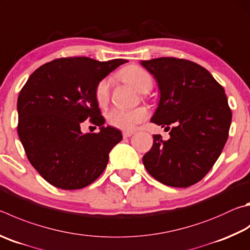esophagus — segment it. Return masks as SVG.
<instances>
[{
	"instance_id": "esophagus-1",
	"label": "esophagus",
	"mask_w": 250,
	"mask_h": 250,
	"mask_svg": "<svg viewBox=\"0 0 250 250\" xmlns=\"http://www.w3.org/2000/svg\"><path fill=\"white\" fill-rule=\"evenodd\" d=\"M134 132L133 131H124V132H122V137H124L125 139H126V138H130L131 135H132Z\"/></svg>"
}]
</instances>
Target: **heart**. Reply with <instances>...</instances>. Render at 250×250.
Masks as SVG:
<instances>
[{
  "mask_svg": "<svg viewBox=\"0 0 250 250\" xmlns=\"http://www.w3.org/2000/svg\"><path fill=\"white\" fill-rule=\"evenodd\" d=\"M119 79L132 86L139 93H147L153 87V79L146 70L139 65H129L119 72ZM110 97V82L108 79L102 80L95 88V99L101 107L106 106ZM147 111L143 107L125 109L112 108L106 113L107 122L111 126L121 130H131L140 122L145 120Z\"/></svg>",
  "mask_w": 250,
  "mask_h": 250,
  "instance_id": "1",
  "label": "heart"
}]
</instances>
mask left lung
<instances>
[{"label": "left lung", "mask_w": 250, "mask_h": 250, "mask_svg": "<svg viewBox=\"0 0 250 250\" xmlns=\"http://www.w3.org/2000/svg\"><path fill=\"white\" fill-rule=\"evenodd\" d=\"M141 64L155 78L161 94L151 122L170 129L167 141L153 135L144 167L162 184L187 188L208 174L228 141L232 111L225 90L189 60L157 58Z\"/></svg>", "instance_id": "obj_1"}]
</instances>
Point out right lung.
<instances>
[{
    "label": "right lung",
    "instance_id": "right-lung-1",
    "mask_svg": "<svg viewBox=\"0 0 250 250\" xmlns=\"http://www.w3.org/2000/svg\"><path fill=\"white\" fill-rule=\"evenodd\" d=\"M125 62L56 59L38 67L21 88L17 99L18 137L30 164L54 187L82 189L105 170L122 134L104 125L95 88ZM86 119L100 126L98 134L81 132Z\"/></svg>",
    "mask_w": 250,
    "mask_h": 250
}]
</instances>
